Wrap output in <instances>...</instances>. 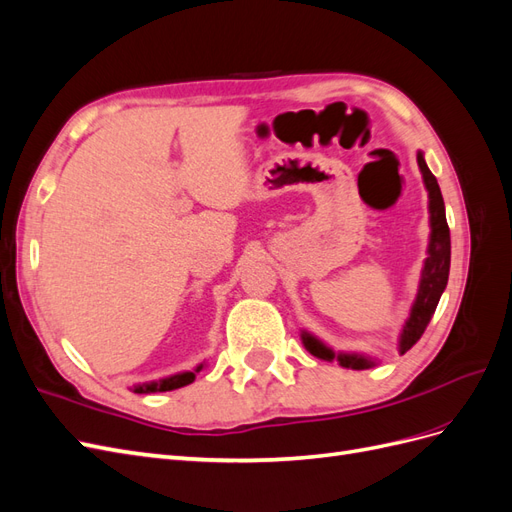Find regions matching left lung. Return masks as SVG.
Here are the masks:
<instances>
[{"instance_id":"left-lung-1","label":"left lung","mask_w":512,"mask_h":512,"mask_svg":"<svg viewBox=\"0 0 512 512\" xmlns=\"http://www.w3.org/2000/svg\"><path fill=\"white\" fill-rule=\"evenodd\" d=\"M418 168H421L425 190L429 196V245H427V258L423 262L421 282H418L416 299L410 309V318L406 320L404 329L399 333V354H406L421 335L425 333L427 324L436 312L438 301L448 282V271H451V230L446 224V211L438 179L431 175V170L423 158V151L416 153ZM301 342L309 354L318 356L322 361H337L346 369H369L374 367L376 361L369 359L365 354L356 352H335L327 344H322L318 337L312 333L301 331Z\"/></svg>"}]
</instances>
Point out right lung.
I'll use <instances>...</instances> for the list:
<instances>
[{
    "mask_svg": "<svg viewBox=\"0 0 512 512\" xmlns=\"http://www.w3.org/2000/svg\"><path fill=\"white\" fill-rule=\"evenodd\" d=\"M205 367V363H200L196 369L192 371H179V374H173V376H166V378H160V380H153V382H143V384H134V393H164V391H175V389H181V386L194 382L196 374L200 369Z\"/></svg>",
    "mask_w": 512,
    "mask_h": 512,
    "instance_id": "right-lung-1",
    "label": "right lung"
}]
</instances>
